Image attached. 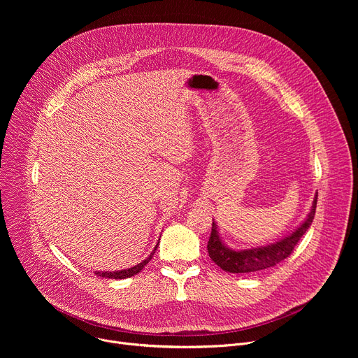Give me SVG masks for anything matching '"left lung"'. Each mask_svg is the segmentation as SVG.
<instances>
[{"label": "left lung", "mask_w": 358, "mask_h": 358, "mask_svg": "<svg viewBox=\"0 0 358 358\" xmlns=\"http://www.w3.org/2000/svg\"><path fill=\"white\" fill-rule=\"evenodd\" d=\"M316 203H317V192L315 195L310 213L296 229H293L289 235L280 238L273 243L258 246V248H250V249L229 248L222 241L218 225L213 220V231L207 245L210 258L222 271L229 273H252V272H258V271H264L275 266L276 264L282 262L289 257L292 250L294 249L296 243L304 235V232L310 228L315 220Z\"/></svg>", "instance_id": "1"}]
</instances>
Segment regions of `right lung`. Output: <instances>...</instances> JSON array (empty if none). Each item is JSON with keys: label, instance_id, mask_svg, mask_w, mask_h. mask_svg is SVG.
<instances>
[{"label": "right lung", "instance_id": "right-lung-1", "mask_svg": "<svg viewBox=\"0 0 358 358\" xmlns=\"http://www.w3.org/2000/svg\"><path fill=\"white\" fill-rule=\"evenodd\" d=\"M159 243H160V239H159L157 245L155 246V249H152V252L148 255V257H147L143 262H140V264H137V265H134V266H131V268L122 269V271H113V272H109V271H108V272H105V271L99 272V271H96L94 275H96V276H100V278H109V279H126V278L134 276V275H137V273L150 262V259L152 258V255H155V252H156Z\"/></svg>", "mask_w": 358, "mask_h": 358}]
</instances>
